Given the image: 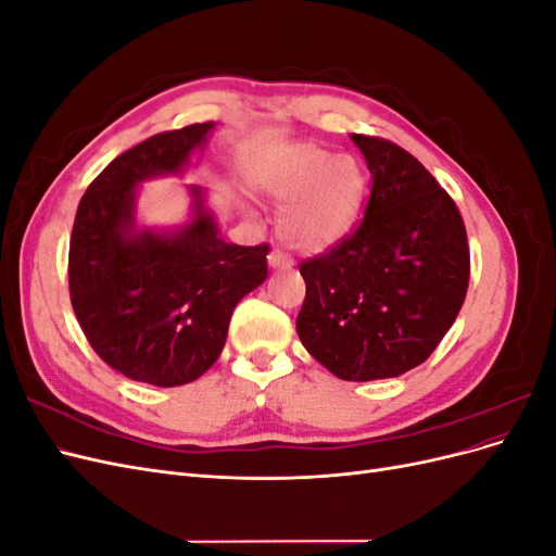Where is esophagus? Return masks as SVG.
I'll use <instances>...</instances> for the list:
<instances>
[{"mask_svg":"<svg viewBox=\"0 0 556 556\" xmlns=\"http://www.w3.org/2000/svg\"><path fill=\"white\" fill-rule=\"evenodd\" d=\"M268 266H271V268H290L292 260L285 255L282 250H274L271 255H268Z\"/></svg>","mask_w":556,"mask_h":556,"instance_id":"34e87169","label":"esophagus"}]
</instances>
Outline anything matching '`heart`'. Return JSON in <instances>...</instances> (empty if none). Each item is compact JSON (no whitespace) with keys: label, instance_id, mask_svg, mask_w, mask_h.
<instances>
[{"label":"heart","instance_id":"b5f03b06","mask_svg":"<svg viewBox=\"0 0 556 556\" xmlns=\"http://www.w3.org/2000/svg\"><path fill=\"white\" fill-rule=\"evenodd\" d=\"M257 190L282 208L285 241L304 252H325L357 225L368 178L355 157L299 143L280 150L264 166Z\"/></svg>","mask_w":556,"mask_h":556}]
</instances>
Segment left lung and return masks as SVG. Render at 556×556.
Segmentation results:
<instances>
[{
    "label": "left lung",
    "mask_w": 556,
    "mask_h": 556,
    "mask_svg": "<svg viewBox=\"0 0 556 556\" xmlns=\"http://www.w3.org/2000/svg\"><path fill=\"white\" fill-rule=\"evenodd\" d=\"M374 178L364 220L327 255L301 264L296 333L341 380L396 378L422 364L468 290L466 227L435 178L392 141L352 134Z\"/></svg>",
    "instance_id": "left-lung-1"
}]
</instances>
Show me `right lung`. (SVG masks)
Returning a JSON list of instances; mask_svg holds the SVG:
<instances>
[{
	"instance_id": "obj_1",
	"label": "right lung",
	"mask_w": 556,
	"mask_h": 556,
	"mask_svg": "<svg viewBox=\"0 0 556 556\" xmlns=\"http://www.w3.org/2000/svg\"><path fill=\"white\" fill-rule=\"evenodd\" d=\"M213 129L197 123L129 148L76 211L72 306L97 355L131 380L178 387L204 376L225 348L233 308L266 280L268 245L227 243L201 185H188L182 225H139L141 182L182 176Z\"/></svg>"
}]
</instances>
